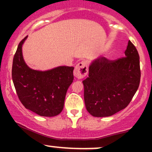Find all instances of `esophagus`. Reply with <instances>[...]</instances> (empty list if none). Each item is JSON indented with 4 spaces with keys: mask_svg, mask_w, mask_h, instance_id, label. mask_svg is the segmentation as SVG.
I'll list each match as a JSON object with an SVG mask.
<instances>
[{
    "mask_svg": "<svg viewBox=\"0 0 152 152\" xmlns=\"http://www.w3.org/2000/svg\"><path fill=\"white\" fill-rule=\"evenodd\" d=\"M88 74V65L86 61L79 62L75 67L74 75L77 78H83Z\"/></svg>",
    "mask_w": 152,
    "mask_h": 152,
    "instance_id": "obj_1",
    "label": "esophagus"
}]
</instances>
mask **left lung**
Segmentation results:
<instances>
[{
	"label": "left lung",
	"mask_w": 152,
	"mask_h": 152,
	"mask_svg": "<svg viewBox=\"0 0 152 152\" xmlns=\"http://www.w3.org/2000/svg\"><path fill=\"white\" fill-rule=\"evenodd\" d=\"M124 53L114 61L99 57L89 66L83 83L85 105L93 116H110L125 109L139 88V56L130 41Z\"/></svg>",
	"instance_id": "obj_1"
}]
</instances>
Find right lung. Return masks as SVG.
<instances>
[{
  "instance_id": "add662e5",
  "label": "right lung",
  "mask_w": 152,
  "mask_h": 152,
  "mask_svg": "<svg viewBox=\"0 0 152 152\" xmlns=\"http://www.w3.org/2000/svg\"><path fill=\"white\" fill-rule=\"evenodd\" d=\"M19 43L12 66V78L19 100L27 109L41 116H55L64 109L68 88L74 80V67L58 66L48 71L31 69L23 57Z\"/></svg>"
}]
</instances>
